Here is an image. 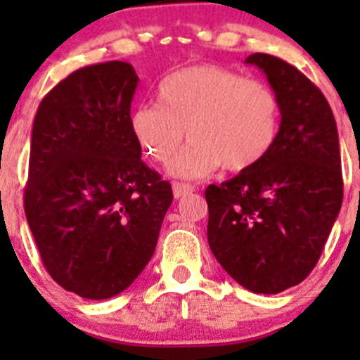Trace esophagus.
Here are the masks:
<instances>
[{
  "label": "esophagus",
  "instance_id": "esophagus-1",
  "mask_svg": "<svg viewBox=\"0 0 360 360\" xmlns=\"http://www.w3.org/2000/svg\"><path fill=\"white\" fill-rule=\"evenodd\" d=\"M172 191H174V197L181 198V197H186V195L193 193L195 188L191 186V184H186V183H174Z\"/></svg>",
  "mask_w": 360,
  "mask_h": 360
}]
</instances>
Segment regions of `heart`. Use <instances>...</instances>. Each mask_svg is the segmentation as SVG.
<instances>
[{"label":"heart","instance_id":"1","mask_svg":"<svg viewBox=\"0 0 360 360\" xmlns=\"http://www.w3.org/2000/svg\"><path fill=\"white\" fill-rule=\"evenodd\" d=\"M281 99L268 83L240 72L197 64L170 72L157 86V104L130 115V132L144 157L167 165L184 140L192 143L169 172L200 179L224 167L242 172L257 165L277 143Z\"/></svg>","mask_w":360,"mask_h":360}]
</instances>
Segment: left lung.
I'll return each mask as SVG.
<instances>
[{"label": "left lung", "mask_w": 360, "mask_h": 360, "mask_svg": "<svg viewBox=\"0 0 360 360\" xmlns=\"http://www.w3.org/2000/svg\"><path fill=\"white\" fill-rule=\"evenodd\" d=\"M281 99V132L270 153L205 190L207 240L242 288L277 294L317 264L343 202L338 129L324 94L278 57L252 53Z\"/></svg>", "instance_id": "1"}]
</instances>
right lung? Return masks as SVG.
<instances>
[{
	"instance_id": "1",
	"label": "right lung",
	"mask_w": 360,
	"mask_h": 360,
	"mask_svg": "<svg viewBox=\"0 0 360 360\" xmlns=\"http://www.w3.org/2000/svg\"><path fill=\"white\" fill-rule=\"evenodd\" d=\"M129 63L71 72L39 103L24 209L50 277L86 300L125 291L153 256L172 188L130 132Z\"/></svg>"
}]
</instances>
